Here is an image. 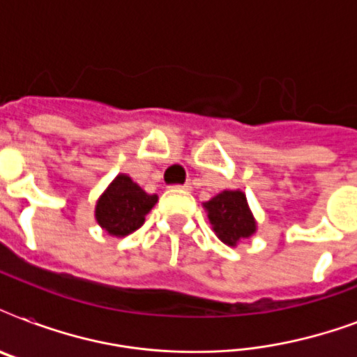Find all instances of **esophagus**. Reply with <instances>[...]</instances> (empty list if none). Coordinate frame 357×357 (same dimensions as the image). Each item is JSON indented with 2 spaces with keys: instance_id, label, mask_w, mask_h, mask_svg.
I'll list each match as a JSON object with an SVG mask.
<instances>
[{
  "instance_id": "34e87169",
  "label": "esophagus",
  "mask_w": 357,
  "mask_h": 357,
  "mask_svg": "<svg viewBox=\"0 0 357 357\" xmlns=\"http://www.w3.org/2000/svg\"><path fill=\"white\" fill-rule=\"evenodd\" d=\"M172 189H181V190H190V185L185 183V185H174Z\"/></svg>"
}]
</instances>
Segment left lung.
Here are the masks:
<instances>
[{
  "label": "left lung",
  "instance_id": "obj_1",
  "mask_svg": "<svg viewBox=\"0 0 357 357\" xmlns=\"http://www.w3.org/2000/svg\"><path fill=\"white\" fill-rule=\"evenodd\" d=\"M217 237L228 246H237L255 234L257 224L243 190H222L204 204Z\"/></svg>",
  "mask_w": 357,
  "mask_h": 357
}]
</instances>
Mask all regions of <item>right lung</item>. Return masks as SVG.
I'll return each instance as SVG.
<instances>
[{
  "instance_id": "obj_1",
  "label": "right lung",
  "mask_w": 357,
  "mask_h": 357,
  "mask_svg": "<svg viewBox=\"0 0 357 357\" xmlns=\"http://www.w3.org/2000/svg\"><path fill=\"white\" fill-rule=\"evenodd\" d=\"M157 204V195H148L129 178L119 174L96 202V220L109 235L126 237L144 224V217Z\"/></svg>"
}]
</instances>
